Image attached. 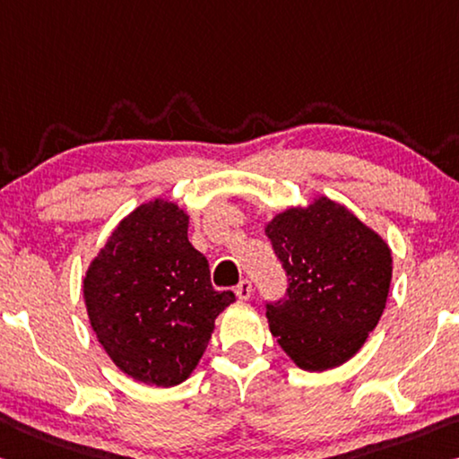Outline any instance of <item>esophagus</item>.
Returning a JSON list of instances; mask_svg holds the SVG:
<instances>
[{
  "label": "esophagus",
  "mask_w": 459,
  "mask_h": 459,
  "mask_svg": "<svg viewBox=\"0 0 459 459\" xmlns=\"http://www.w3.org/2000/svg\"><path fill=\"white\" fill-rule=\"evenodd\" d=\"M235 294L238 300H249L253 294V283L249 280H241L238 281V286L235 288Z\"/></svg>",
  "instance_id": "esophagus-1"
}]
</instances>
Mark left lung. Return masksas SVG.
<instances>
[{
    "label": "left lung",
    "instance_id": "obj_1",
    "mask_svg": "<svg viewBox=\"0 0 459 459\" xmlns=\"http://www.w3.org/2000/svg\"><path fill=\"white\" fill-rule=\"evenodd\" d=\"M288 275V298L267 307L269 331L304 372L343 366L386 308L392 251L345 204L316 194L265 222Z\"/></svg>",
    "mask_w": 459,
    "mask_h": 459
}]
</instances>
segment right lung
I'll return each instance as SVG.
<instances>
[{"label":"right lung","mask_w":459,"mask_h":459,"mask_svg":"<svg viewBox=\"0 0 459 459\" xmlns=\"http://www.w3.org/2000/svg\"><path fill=\"white\" fill-rule=\"evenodd\" d=\"M190 214L167 198L116 224L83 273L87 318L120 372L171 388L194 374L214 321L235 302L216 292L208 261L187 241Z\"/></svg>","instance_id":"obj_1"}]
</instances>
